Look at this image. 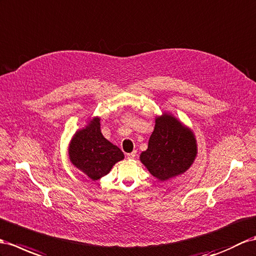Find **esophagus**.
Wrapping results in <instances>:
<instances>
[{
    "label": "esophagus",
    "instance_id": "34e87169",
    "mask_svg": "<svg viewBox=\"0 0 256 256\" xmlns=\"http://www.w3.org/2000/svg\"><path fill=\"white\" fill-rule=\"evenodd\" d=\"M126 156H128V160H133L135 156H136V152H130V154H126Z\"/></svg>",
    "mask_w": 256,
    "mask_h": 256
}]
</instances>
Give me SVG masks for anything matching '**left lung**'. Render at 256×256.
Segmentation results:
<instances>
[{"label": "left lung", "mask_w": 256, "mask_h": 256, "mask_svg": "<svg viewBox=\"0 0 256 256\" xmlns=\"http://www.w3.org/2000/svg\"><path fill=\"white\" fill-rule=\"evenodd\" d=\"M148 148L140 160L154 178L166 182L188 171L198 154L192 130L171 112L164 111L154 119Z\"/></svg>", "instance_id": "1"}]
</instances>
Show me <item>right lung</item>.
<instances>
[{"mask_svg": "<svg viewBox=\"0 0 256 256\" xmlns=\"http://www.w3.org/2000/svg\"><path fill=\"white\" fill-rule=\"evenodd\" d=\"M71 164L96 182L107 175L116 162L124 159L121 149L104 137L100 118H88L86 124L72 136L68 146Z\"/></svg>", "mask_w": 256, "mask_h": 256, "instance_id": "obj_1", "label": "right lung"}]
</instances>
